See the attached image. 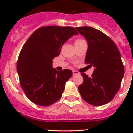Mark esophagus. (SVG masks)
I'll list each match as a JSON object with an SVG mask.
<instances>
[{
    "mask_svg": "<svg viewBox=\"0 0 133 133\" xmlns=\"http://www.w3.org/2000/svg\"><path fill=\"white\" fill-rule=\"evenodd\" d=\"M80 73H79L78 71H73V75H79Z\"/></svg>",
    "mask_w": 133,
    "mask_h": 133,
    "instance_id": "34e87169",
    "label": "esophagus"
}]
</instances>
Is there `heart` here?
<instances>
[{"label": "heart", "instance_id": "1", "mask_svg": "<svg viewBox=\"0 0 133 133\" xmlns=\"http://www.w3.org/2000/svg\"><path fill=\"white\" fill-rule=\"evenodd\" d=\"M84 41V40L81 39V38H78V39H76V41H75V44H77V43L80 42H81V41Z\"/></svg>", "mask_w": 133, "mask_h": 133}]
</instances>
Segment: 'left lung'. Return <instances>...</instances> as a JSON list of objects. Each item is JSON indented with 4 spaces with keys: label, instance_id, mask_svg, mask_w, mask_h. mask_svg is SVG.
Segmentation results:
<instances>
[{
    "label": "left lung",
    "instance_id": "left-lung-1",
    "mask_svg": "<svg viewBox=\"0 0 133 133\" xmlns=\"http://www.w3.org/2000/svg\"><path fill=\"white\" fill-rule=\"evenodd\" d=\"M88 42L85 63L95 68L91 77L82 73L78 91L86 102L100 106L109 102L120 88L124 67L117 46L106 35L91 27H76Z\"/></svg>",
    "mask_w": 133,
    "mask_h": 133
}]
</instances>
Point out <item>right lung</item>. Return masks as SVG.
<instances>
[{
    "label": "right lung",
    "instance_id": "1",
    "mask_svg": "<svg viewBox=\"0 0 133 133\" xmlns=\"http://www.w3.org/2000/svg\"><path fill=\"white\" fill-rule=\"evenodd\" d=\"M72 27H42L33 32L22 47L17 69L27 97L41 106H49L62 95L72 71L53 68V59L60 55L63 44L74 35Z\"/></svg>",
    "mask_w": 133,
    "mask_h": 133
}]
</instances>
